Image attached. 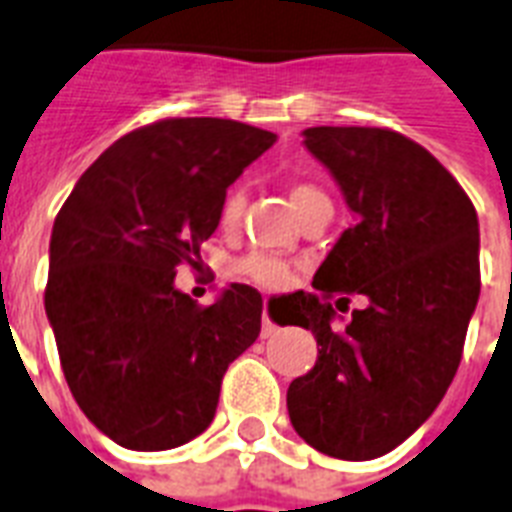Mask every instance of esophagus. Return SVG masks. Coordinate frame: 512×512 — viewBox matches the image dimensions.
<instances>
[{
    "mask_svg": "<svg viewBox=\"0 0 512 512\" xmlns=\"http://www.w3.org/2000/svg\"><path fill=\"white\" fill-rule=\"evenodd\" d=\"M275 333H277L275 322L269 320L267 312H264V317H261V338H272V335H275Z\"/></svg>",
    "mask_w": 512,
    "mask_h": 512,
    "instance_id": "34e87169",
    "label": "esophagus"
}]
</instances>
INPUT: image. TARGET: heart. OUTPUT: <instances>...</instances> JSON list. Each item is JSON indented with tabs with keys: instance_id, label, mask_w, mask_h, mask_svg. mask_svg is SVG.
<instances>
[{
	"instance_id": "obj_1",
	"label": "heart",
	"mask_w": 512,
	"mask_h": 512,
	"mask_svg": "<svg viewBox=\"0 0 512 512\" xmlns=\"http://www.w3.org/2000/svg\"><path fill=\"white\" fill-rule=\"evenodd\" d=\"M317 198H322V192L312 185H296L293 190H290V203H293V208H296V214ZM243 206H245L243 190L235 187V190H230V195L224 198V206H222L224 227H235L240 214H243ZM245 272H248L253 280H259L261 285H267V288H282V285H288L290 280L288 267L280 264L277 259H269V256H253V259H248L245 261Z\"/></svg>"
}]
</instances>
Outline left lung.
<instances>
[{"instance_id": "obj_1", "label": "left lung", "mask_w": 512, "mask_h": 512, "mask_svg": "<svg viewBox=\"0 0 512 512\" xmlns=\"http://www.w3.org/2000/svg\"><path fill=\"white\" fill-rule=\"evenodd\" d=\"M301 134L341 187L354 227L317 269V293L290 296L288 322L312 330L317 362L290 383L288 415L322 455L372 460L410 439L455 378L481 290L478 216L457 179L402 134ZM333 292L368 298L343 331L332 327Z\"/></svg>"}]
</instances>
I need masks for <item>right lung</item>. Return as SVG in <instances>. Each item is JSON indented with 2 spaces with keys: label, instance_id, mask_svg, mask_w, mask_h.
<instances>
[{
  "label": "right lung",
  "instance_id": "obj_1",
  "mask_svg": "<svg viewBox=\"0 0 512 512\" xmlns=\"http://www.w3.org/2000/svg\"><path fill=\"white\" fill-rule=\"evenodd\" d=\"M275 142L227 118L158 121L113 142L60 208L44 309L73 399L121 447L161 452L206 431L227 365L259 338V290L230 282L203 309L174 277Z\"/></svg>",
  "mask_w": 512,
  "mask_h": 512
}]
</instances>
